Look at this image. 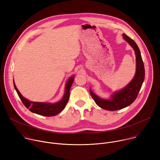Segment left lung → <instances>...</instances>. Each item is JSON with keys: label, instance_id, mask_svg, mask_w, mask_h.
I'll return each mask as SVG.
<instances>
[{"label": "left lung", "instance_id": "obj_1", "mask_svg": "<svg viewBox=\"0 0 160 160\" xmlns=\"http://www.w3.org/2000/svg\"><path fill=\"white\" fill-rule=\"evenodd\" d=\"M124 39L133 48L136 56V73L130 83L124 88L114 94L112 99L106 100L101 99L94 94L92 90L90 93L95 102L100 108L109 111H117L130 105L134 102L141 88L145 77L144 62L140 50L133 40L125 34H123Z\"/></svg>", "mask_w": 160, "mask_h": 160}]
</instances>
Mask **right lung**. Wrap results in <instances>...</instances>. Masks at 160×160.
I'll list each match as a JSON object with an SVG mask.
<instances>
[{
    "instance_id": "obj_1",
    "label": "right lung",
    "mask_w": 160,
    "mask_h": 160,
    "mask_svg": "<svg viewBox=\"0 0 160 160\" xmlns=\"http://www.w3.org/2000/svg\"><path fill=\"white\" fill-rule=\"evenodd\" d=\"M73 80L74 77H72L69 80H68V81L66 83L65 88V94L63 98L61 99V101L55 104L36 102L30 101L22 96V95L19 92V90L16 88L14 82V86L22 104H23L27 108H28L30 111L42 116L52 117L58 115V113H59L65 108L70 98V90L73 82Z\"/></svg>"
}]
</instances>
